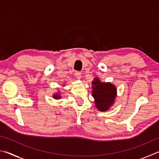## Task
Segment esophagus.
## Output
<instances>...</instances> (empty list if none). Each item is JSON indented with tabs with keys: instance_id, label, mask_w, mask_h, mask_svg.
Returning <instances> with one entry per match:
<instances>
[{
	"instance_id": "1",
	"label": "esophagus",
	"mask_w": 159,
	"mask_h": 159,
	"mask_svg": "<svg viewBox=\"0 0 159 159\" xmlns=\"http://www.w3.org/2000/svg\"><path fill=\"white\" fill-rule=\"evenodd\" d=\"M75 76H76V78L77 79H81V77H82V75H81V73L79 71H77L76 72V74H75Z\"/></svg>"
}]
</instances>
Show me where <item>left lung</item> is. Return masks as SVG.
<instances>
[{
  "label": "left lung",
  "mask_w": 159,
  "mask_h": 159,
  "mask_svg": "<svg viewBox=\"0 0 159 159\" xmlns=\"http://www.w3.org/2000/svg\"><path fill=\"white\" fill-rule=\"evenodd\" d=\"M92 95L96 108L100 111H107L114 105L117 95V89L111 83L101 82L95 77L92 82Z\"/></svg>",
  "instance_id": "1"
}]
</instances>
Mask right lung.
Instances as JSON below:
<instances>
[{
  "mask_svg": "<svg viewBox=\"0 0 159 159\" xmlns=\"http://www.w3.org/2000/svg\"><path fill=\"white\" fill-rule=\"evenodd\" d=\"M52 98H53L54 99H61V95H60V92H58V93H54L53 95H52Z\"/></svg>",
  "mask_w": 159,
  "mask_h": 159,
  "instance_id": "obj_1",
  "label": "right lung"
}]
</instances>
